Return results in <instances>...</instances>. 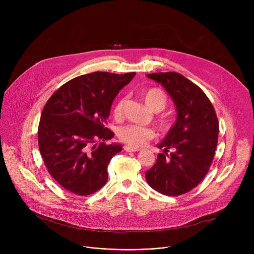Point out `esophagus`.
Listing matches in <instances>:
<instances>
[{
  "instance_id": "obj_1",
  "label": "esophagus",
  "mask_w": 254,
  "mask_h": 254,
  "mask_svg": "<svg viewBox=\"0 0 254 254\" xmlns=\"http://www.w3.org/2000/svg\"><path fill=\"white\" fill-rule=\"evenodd\" d=\"M124 150H125L126 152H138V151H140V149L132 148V147H130V146H125V147H124Z\"/></svg>"
}]
</instances>
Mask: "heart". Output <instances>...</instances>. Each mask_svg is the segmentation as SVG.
<instances>
[{
    "label": "heart",
    "instance_id": "obj_1",
    "mask_svg": "<svg viewBox=\"0 0 254 254\" xmlns=\"http://www.w3.org/2000/svg\"><path fill=\"white\" fill-rule=\"evenodd\" d=\"M144 102L153 112H161L167 105L168 98L164 90L160 88H151L142 94ZM124 99H119L114 106V116L120 118L123 114ZM160 126L164 130L170 128V124L166 120L160 121ZM119 138L132 148L142 147L148 140L155 136V132L152 128L141 127L137 125H127L119 129Z\"/></svg>",
    "mask_w": 254,
    "mask_h": 254
}]
</instances>
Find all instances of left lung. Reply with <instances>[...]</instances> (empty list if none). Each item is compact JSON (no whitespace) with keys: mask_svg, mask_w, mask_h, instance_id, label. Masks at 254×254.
<instances>
[{"mask_svg":"<svg viewBox=\"0 0 254 254\" xmlns=\"http://www.w3.org/2000/svg\"><path fill=\"white\" fill-rule=\"evenodd\" d=\"M147 76L165 87L178 116L158 144L164 152L146 172V180L159 193L179 196L194 189L207 175L218 141V119L204 91L182 74L159 72Z\"/></svg>","mask_w":254,"mask_h":254,"instance_id":"1","label":"left lung"}]
</instances>
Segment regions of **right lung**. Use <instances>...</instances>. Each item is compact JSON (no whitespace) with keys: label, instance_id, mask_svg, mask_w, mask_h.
I'll use <instances>...</instances> for the list:
<instances>
[{"label":"right lung","instance_id":"1","mask_svg":"<svg viewBox=\"0 0 254 254\" xmlns=\"http://www.w3.org/2000/svg\"><path fill=\"white\" fill-rule=\"evenodd\" d=\"M134 75L101 71L80 75L46 102L38 127L39 150L49 174L65 190L87 196L106 183L107 166L123 149L104 143L115 135L106 121L114 99Z\"/></svg>","mask_w":254,"mask_h":254}]
</instances>
